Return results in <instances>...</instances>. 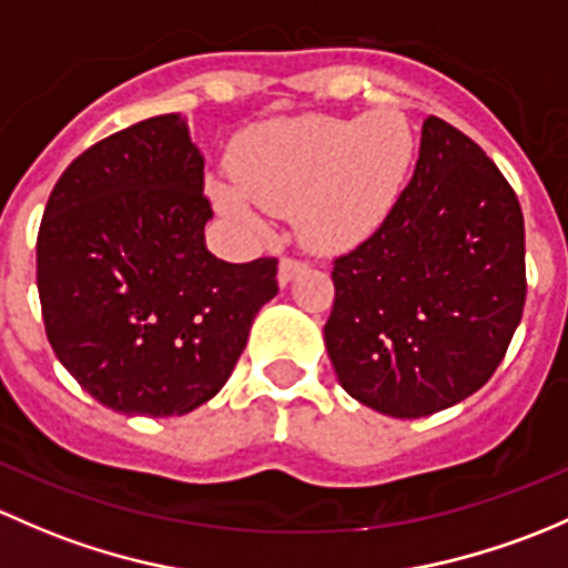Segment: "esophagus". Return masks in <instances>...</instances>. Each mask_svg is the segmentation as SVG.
Instances as JSON below:
<instances>
[{"mask_svg": "<svg viewBox=\"0 0 568 568\" xmlns=\"http://www.w3.org/2000/svg\"><path fill=\"white\" fill-rule=\"evenodd\" d=\"M303 271H306V262L295 260V256H284L282 265H278V284H290Z\"/></svg>", "mask_w": 568, "mask_h": 568, "instance_id": "obj_1", "label": "esophagus"}]
</instances>
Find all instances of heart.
<instances>
[{
  "label": "heart",
  "instance_id": "b5f03b06",
  "mask_svg": "<svg viewBox=\"0 0 568 568\" xmlns=\"http://www.w3.org/2000/svg\"><path fill=\"white\" fill-rule=\"evenodd\" d=\"M415 161V136L396 109L364 116H292L260 125L235 155V180H219V207L243 224L297 215L323 251L364 241L394 210Z\"/></svg>",
  "mask_w": 568,
  "mask_h": 568
}]
</instances>
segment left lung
Here are the masks:
<instances>
[{
	"label": "left lung",
	"mask_w": 568,
	"mask_h": 568,
	"mask_svg": "<svg viewBox=\"0 0 568 568\" xmlns=\"http://www.w3.org/2000/svg\"><path fill=\"white\" fill-rule=\"evenodd\" d=\"M331 276L325 347L342 388L394 418L446 410L493 377L523 320L517 194L470 136L426 116L410 183Z\"/></svg>",
	"instance_id": "1"
}]
</instances>
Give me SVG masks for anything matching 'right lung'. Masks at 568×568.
Wrapping results in <instances>:
<instances>
[{
	"label": "right lung",
	"mask_w": 568,
	"mask_h": 568,
	"mask_svg": "<svg viewBox=\"0 0 568 568\" xmlns=\"http://www.w3.org/2000/svg\"><path fill=\"white\" fill-rule=\"evenodd\" d=\"M204 158L180 114L136 122L57 180L38 232L45 336L75 383L125 415H185L235 369L278 260L224 262Z\"/></svg>",
	"instance_id": "obj_1"
}]
</instances>
